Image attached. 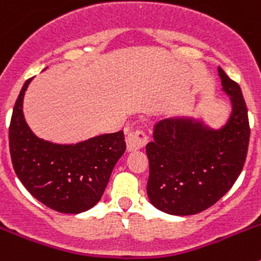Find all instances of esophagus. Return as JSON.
Listing matches in <instances>:
<instances>
[{"label": "esophagus", "mask_w": 261, "mask_h": 261, "mask_svg": "<svg viewBox=\"0 0 261 261\" xmlns=\"http://www.w3.org/2000/svg\"><path fill=\"white\" fill-rule=\"evenodd\" d=\"M147 142V135L142 129H136L133 132H129L126 136V147L129 151L138 150L145 146Z\"/></svg>", "instance_id": "obj_1"}]
</instances>
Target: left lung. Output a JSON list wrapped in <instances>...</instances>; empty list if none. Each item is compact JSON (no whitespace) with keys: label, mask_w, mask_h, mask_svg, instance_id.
Listing matches in <instances>:
<instances>
[{"label":"left lung","mask_w":261,"mask_h":261,"mask_svg":"<svg viewBox=\"0 0 261 261\" xmlns=\"http://www.w3.org/2000/svg\"><path fill=\"white\" fill-rule=\"evenodd\" d=\"M222 90L230 96L231 115L220 129L192 117L161 120L149 158L147 196L159 211L191 216L211 208L241 175L250 142L246 102L237 82L218 68Z\"/></svg>","instance_id":"obj_1"}]
</instances>
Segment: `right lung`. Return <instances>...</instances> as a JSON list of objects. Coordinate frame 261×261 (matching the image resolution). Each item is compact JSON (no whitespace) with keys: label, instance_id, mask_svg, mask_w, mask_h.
<instances>
[{"label":"right lung","instance_id":"add662e5","mask_svg":"<svg viewBox=\"0 0 261 261\" xmlns=\"http://www.w3.org/2000/svg\"><path fill=\"white\" fill-rule=\"evenodd\" d=\"M27 80L9 126L11 162L18 179L36 200L60 213L89 211L100 200L111 172L126 149L124 132L100 135L73 145L36 137L23 115Z\"/></svg>","mask_w":261,"mask_h":261}]
</instances>
